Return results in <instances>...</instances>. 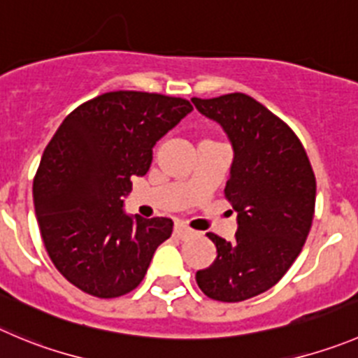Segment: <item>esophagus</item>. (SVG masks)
I'll return each mask as SVG.
<instances>
[{
    "mask_svg": "<svg viewBox=\"0 0 358 358\" xmlns=\"http://www.w3.org/2000/svg\"><path fill=\"white\" fill-rule=\"evenodd\" d=\"M173 234H176V237H179V239H186V237H189L193 234L192 228H188L186 224H176V228H173Z\"/></svg>",
    "mask_w": 358,
    "mask_h": 358,
    "instance_id": "34e87169",
    "label": "esophagus"
}]
</instances>
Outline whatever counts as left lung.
Segmentation results:
<instances>
[{"mask_svg": "<svg viewBox=\"0 0 358 358\" xmlns=\"http://www.w3.org/2000/svg\"><path fill=\"white\" fill-rule=\"evenodd\" d=\"M192 101L230 138L224 196L237 213L232 241L207 234L217 255L196 272V283L214 301H246L274 287L302 251L315 216V172L294 130L255 98L230 93Z\"/></svg>", "mask_w": 358, "mask_h": 358, "instance_id": "8db88e82", "label": "left lung"}]
</instances>
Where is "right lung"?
Segmentation results:
<instances>
[{
  "label": "right lung",
  "mask_w": 358,
  "mask_h": 358,
  "mask_svg": "<svg viewBox=\"0 0 358 358\" xmlns=\"http://www.w3.org/2000/svg\"><path fill=\"white\" fill-rule=\"evenodd\" d=\"M193 110L185 98L112 91L64 117L33 181L36 220L57 271L86 294L114 299L135 290L169 217L122 210L131 177L145 176L156 142Z\"/></svg>",
  "instance_id": "1"
}]
</instances>
